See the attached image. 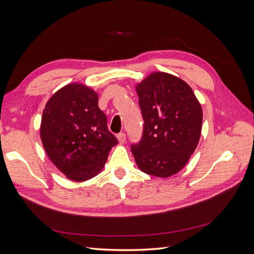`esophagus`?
<instances>
[{
    "label": "esophagus",
    "mask_w": 254,
    "mask_h": 254,
    "mask_svg": "<svg viewBox=\"0 0 254 254\" xmlns=\"http://www.w3.org/2000/svg\"><path fill=\"white\" fill-rule=\"evenodd\" d=\"M118 139H119V142H120L121 144L125 143V142H126V134H125L124 132L119 133V134H118Z\"/></svg>",
    "instance_id": "34e87169"
}]
</instances>
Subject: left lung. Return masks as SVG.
<instances>
[{
    "label": "left lung",
    "instance_id": "1",
    "mask_svg": "<svg viewBox=\"0 0 254 254\" xmlns=\"http://www.w3.org/2000/svg\"><path fill=\"white\" fill-rule=\"evenodd\" d=\"M135 89L144 128L131 152L142 172L167 178L182 170L197 147L201 106L186 81L168 73H152Z\"/></svg>",
    "mask_w": 254,
    "mask_h": 254
}]
</instances>
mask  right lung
<instances>
[{
    "label": "right lung",
    "instance_id": "obj_1",
    "mask_svg": "<svg viewBox=\"0 0 254 254\" xmlns=\"http://www.w3.org/2000/svg\"><path fill=\"white\" fill-rule=\"evenodd\" d=\"M40 136L50 160L66 178L86 181L103 170L118 139L107 126L94 90L73 82L58 90L43 110Z\"/></svg>",
    "mask_w": 254,
    "mask_h": 254
}]
</instances>
